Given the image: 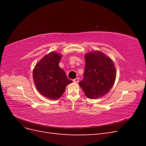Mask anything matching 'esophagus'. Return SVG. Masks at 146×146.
I'll return each mask as SVG.
<instances>
[{
	"mask_svg": "<svg viewBox=\"0 0 146 146\" xmlns=\"http://www.w3.org/2000/svg\"><path fill=\"white\" fill-rule=\"evenodd\" d=\"M78 81H79V78H75V79H74V80H73V82L74 83H77L78 82Z\"/></svg>",
	"mask_w": 146,
	"mask_h": 146,
	"instance_id": "obj_1",
	"label": "esophagus"
}]
</instances>
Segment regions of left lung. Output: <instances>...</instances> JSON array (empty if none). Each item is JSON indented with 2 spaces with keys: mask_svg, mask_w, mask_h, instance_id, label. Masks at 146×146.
<instances>
[{
  "mask_svg": "<svg viewBox=\"0 0 146 146\" xmlns=\"http://www.w3.org/2000/svg\"><path fill=\"white\" fill-rule=\"evenodd\" d=\"M85 68L79 85L90 99L107 94L116 80V68L113 60L102 52L96 50L85 55Z\"/></svg>",
  "mask_w": 146,
  "mask_h": 146,
  "instance_id": "8db88e82",
  "label": "left lung"
}]
</instances>
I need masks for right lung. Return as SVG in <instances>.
Returning a JSON list of instances; mask_svg holds the SVG:
<instances>
[{"instance_id": "add662e5", "label": "right lung", "mask_w": 146, "mask_h": 146, "mask_svg": "<svg viewBox=\"0 0 146 146\" xmlns=\"http://www.w3.org/2000/svg\"><path fill=\"white\" fill-rule=\"evenodd\" d=\"M61 55L51 52L36 63L33 71V78L36 89L44 97L52 100L63 95L66 86L72 82L60 68Z\"/></svg>"}]
</instances>
